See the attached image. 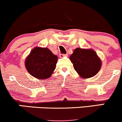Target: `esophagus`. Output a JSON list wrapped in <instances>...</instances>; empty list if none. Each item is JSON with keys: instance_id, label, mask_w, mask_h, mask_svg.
<instances>
[{"instance_id": "34e87169", "label": "esophagus", "mask_w": 122, "mask_h": 122, "mask_svg": "<svg viewBox=\"0 0 122 122\" xmlns=\"http://www.w3.org/2000/svg\"><path fill=\"white\" fill-rule=\"evenodd\" d=\"M59 56H60V57H61V58H63V57H65V56H67V55H64V54H60Z\"/></svg>"}]
</instances>
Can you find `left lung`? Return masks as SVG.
<instances>
[{"instance_id":"left-lung-1","label":"left lung","mask_w":122,"mask_h":122,"mask_svg":"<svg viewBox=\"0 0 122 122\" xmlns=\"http://www.w3.org/2000/svg\"><path fill=\"white\" fill-rule=\"evenodd\" d=\"M69 59L74 69L83 79L94 76L102 67V61L93 49L76 48Z\"/></svg>"}]
</instances>
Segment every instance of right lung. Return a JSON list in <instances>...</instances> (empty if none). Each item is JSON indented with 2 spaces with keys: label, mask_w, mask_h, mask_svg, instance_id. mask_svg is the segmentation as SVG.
Returning a JSON list of instances; mask_svg holds the SVG:
<instances>
[{
  "label": "right lung",
  "mask_w": 122,
  "mask_h": 122,
  "mask_svg": "<svg viewBox=\"0 0 122 122\" xmlns=\"http://www.w3.org/2000/svg\"><path fill=\"white\" fill-rule=\"evenodd\" d=\"M57 59L48 48L36 47L25 59V68L33 77L44 80L50 78L53 73Z\"/></svg>",
  "instance_id": "right-lung-1"
}]
</instances>
